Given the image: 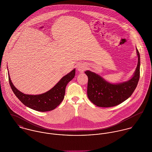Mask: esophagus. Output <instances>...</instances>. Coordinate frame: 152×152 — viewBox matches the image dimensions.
I'll return each mask as SVG.
<instances>
[{
  "instance_id": "1",
  "label": "esophagus",
  "mask_w": 152,
  "mask_h": 152,
  "mask_svg": "<svg viewBox=\"0 0 152 152\" xmlns=\"http://www.w3.org/2000/svg\"><path fill=\"white\" fill-rule=\"evenodd\" d=\"M87 65L84 64H80L79 65H78L77 66V68H78V70L80 72H84L86 68H87Z\"/></svg>"
}]
</instances>
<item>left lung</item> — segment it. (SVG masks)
I'll return each mask as SVG.
<instances>
[{
  "mask_svg": "<svg viewBox=\"0 0 152 152\" xmlns=\"http://www.w3.org/2000/svg\"><path fill=\"white\" fill-rule=\"evenodd\" d=\"M136 51L137 65L133 77L127 82L118 84H110L95 73L89 71H85L88 78L87 95L94 105L104 108L116 106L132 95L140 78V54L137 49Z\"/></svg>",
  "mask_w": 152,
  "mask_h": 152,
  "instance_id": "obj_1",
  "label": "left lung"
}]
</instances>
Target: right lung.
<instances>
[{
    "mask_svg": "<svg viewBox=\"0 0 152 152\" xmlns=\"http://www.w3.org/2000/svg\"><path fill=\"white\" fill-rule=\"evenodd\" d=\"M75 74L73 69L50 91L40 95H26L19 91L12 84L9 72V81L10 87L17 98L26 107L40 112L52 110L58 106L63 101L65 95V87L67 84L72 80Z\"/></svg>",
    "mask_w": 152,
    "mask_h": 152,
    "instance_id": "add662e5",
    "label": "right lung"
}]
</instances>
